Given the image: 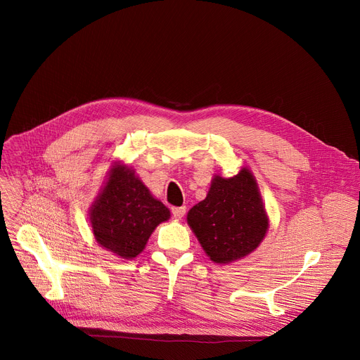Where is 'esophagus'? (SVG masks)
<instances>
[{
  "label": "esophagus",
  "mask_w": 360,
  "mask_h": 360,
  "mask_svg": "<svg viewBox=\"0 0 360 360\" xmlns=\"http://www.w3.org/2000/svg\"><path fill=\"white\" fill-rule=\"evenodd\" d=\"M185 212H186V207H174V209H172V214L178 220H181L184 217Z\"/></svg>",
  "instance_id": "34e87169"
}]
</instances>
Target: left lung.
Instances as JSON below:
<instances>
[{
    "instance_id": "1",
    "label": "left lung",
    "mask_w": 360,
    "mask_h": 360,
    "mask_svg": "<svg viewBox=\"0 0 360 360\" xmlns=\"http://www.w3.org/2000/svg\"><path fill=\"white\" fill-rule=\"evenodd\" d=\"M186 221L216 264L250 255L270 228L257 179L248 167L231 178L214 175L207 197L188 212Z\"/></svg>"
}]
</instances>
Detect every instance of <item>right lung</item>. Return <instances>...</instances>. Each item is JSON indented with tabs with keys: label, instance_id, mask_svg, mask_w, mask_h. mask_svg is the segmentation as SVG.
Instances as JSON below:
<instances>
[{
	"label": "right lung",
	"instance_id": "obj_1",
	"mask_svg": "<svg viewBox=\"0 0 360 360\" xmlns=\"http://www.w3.org/2000/svg\"><path fill=\"white\" fill-rule=\"evenodd\" d=\"M89 219L93 236L102 248L132 259L143 252L158 226L170 219V212L151 195L134 169L118 160L108 170Z\"/></svg>",
	"mask_w": 360,
	"mask_h": 360
}]
</instances>
